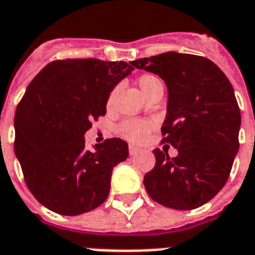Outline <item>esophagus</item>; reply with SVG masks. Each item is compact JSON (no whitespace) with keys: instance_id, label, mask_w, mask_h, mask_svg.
<instances>
[{"instance_id":"34e87169","label":"esophagus","mask_w":255,"mask_h":255,"mask_svg":"<svg viewBox=\"0 0 255 255\" xmlns=\"http://www.w3.org/2000/svg\"><path fill=\"white\" fill-rule=\"evenodd\" d=\"M137 153H139V149L138 147H134V146H129V154L135 155Z\"/></svg>"}]
</instances>
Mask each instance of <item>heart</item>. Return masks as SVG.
Instances as JSON below:
<instances>
[{"instance_id": "b5f03b06", "label": "heart", "mask_w": 255, "mask_h": 255, "mask_svg": "<svg viewBox=\"0 0 255 255\" xmlns=\"http://www.w3.org/2000/svg\"><path fill=\"white\" fill-rule=\"evenodd\" d=\"M137 85L141 93L145 97H147L151 92H154L155 89H163L162 82L158 77L154 74H142L138 77ZM116 90L110 93L108 98V108L113 105ZM153 125L149 121H142V120H128L124 121L121 125H118L117 133L122 138H125L126 141L133 142V143H139L146 138V135L150 133Z\"/></svg>"}]
</instances>
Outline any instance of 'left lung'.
<instances>
[{"label":"left lung","mask_w":255,"mask_h":255,"mask_svg":"<svg viewBox=\"0 0 255 255\" xmlns=\"http://www.w3.org/2000/svg\"><path fill=\"white\" fill-rule=\"evenodd\" d=\"M166 84L163 142L178 150L174 158L155 149V166L143 178L155 202L191 210L209 202L228 181L240 142L241 112L230 81L208 58L167 52L131 61Z\"/></svg>","instance_id":"8db88e82"}]
</instances>
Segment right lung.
I'll use <instances>...</instances> for the list:
<instances>
[{
    "label": "right lung",
    "mask_w": 255,
    "mask_h": 255,
    "mask_svg": "<svg viewBox=\"0 0 255 255\" xmlns=\"http://www.w3.org/2000/svg\"><path fill=\"white\" fill-rule=\"evenodd\" d=\"M133 70L124 61H53L26 88L15 110L14 153L29 190L49 210L78 216L108 198L113 167L129 147L110 138L86 150L85 133Z\"/></svg>",
    "instance_id": "1"
}]
</instances>
